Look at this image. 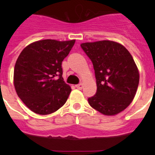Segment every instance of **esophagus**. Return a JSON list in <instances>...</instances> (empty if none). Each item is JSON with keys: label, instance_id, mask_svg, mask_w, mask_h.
I'll return each mask as SVG.
<instances>
[{"label": "esophagus", "instance_id": "1", "mask_svg": "<svg viewBox=\"0 0 155 155\" xmlns=\"http://www.w3.org/2000/svg\"><path fill=\"white\" fill-rule=\"evenodd\" d=\"M83 86H84V84H83L82 83H81V84H79L77 85H75V87H77L78 89H82Z\"/></svg>", "mask_w": 155, "mask_h": 155}]
</instances>
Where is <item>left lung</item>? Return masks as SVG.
<instances>
[{"mask_svg":"<svg viewBox=\"0 0 155 155\" xmlns=\"http://www.w3.org/2000/svg\"><path fill=\"white\" fill-rule=\"evenodd\" d=\"M80 46L92 60L97 80V93L88 98L90 105L106 116L125 110L134 98L139 84V71L129 51L110 40Z\"/></svg>","mask_w":155,"mask_h":155,"instance_id":"1","label":"left lung"}]
</instances>
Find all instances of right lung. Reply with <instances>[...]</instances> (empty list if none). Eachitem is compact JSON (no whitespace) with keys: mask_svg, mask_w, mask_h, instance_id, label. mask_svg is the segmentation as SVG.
<instances>
[{"mask_svg":"<svg viewBox=\"0 0 155 155\" xmlns=\"http://www.w3.org/2000/svg\"><path fill=\"white\" fill-rule=\"evenodd\" d=\"M75 40L44 39L30 43L16 61L13 84L27 108L39 115L54 113L66 103L71 88L62 77V62Z\"/></svg>","mask_w":155,"mask_h":155,"instance_id":"right-lung-1","label":"right lung"}]
</instances>
